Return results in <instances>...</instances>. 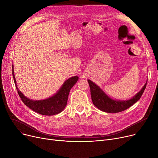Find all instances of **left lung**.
I'll return each mask as SVG.
<instances>
[{
	"label": "left lung",
	"instance_id": "obj_1",
	"mask_svg": "<svg viewBox=\"0 0 158 158\" xmlns=\"http://www.w3.org/2000/svg\"><path fill=\"white\" fill-rule=\"evenodd\" d=\"M148 69V68H147ZM90 88L91 97L93 104L98 110L102 111L115 113L121 112L129 108L140 98L146 88L147 80L139 92L131 97L127 98H118L114 97L108 92V89L102 88L95 82L88 79Z\"/></svg>",
	"mask_w": 158,
	"mask_h": 158
}]
</instances>
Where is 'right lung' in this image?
<instances>
[{"label": "right lung", "instance_id": "obj_1", "mask_svg": "<svg viewBox=\"0 0 158 158\" xmlns=\"http://www.w3.org/2000/svg\"><path fill=\"white\" fill-rule=\"evenodd\" d=\"M12 74L16 89L24 104L39 114L48 116L60 113L64 109L67 104L70 91L79 79L77 76H72L66 79L55 93L47 97L38 99L27 96L20 89L14 73L13 64L12 65Z\"/></svg>", "mask_w": 158, "mask_h": 158}]
</instances>
